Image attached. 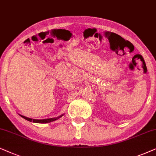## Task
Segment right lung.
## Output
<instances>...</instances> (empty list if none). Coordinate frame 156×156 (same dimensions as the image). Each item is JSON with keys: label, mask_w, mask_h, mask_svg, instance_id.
I'll list each match as a JSON object with an SVG mask.
<instances>
[{"label": "right lung", "mask_w": 156, "mask_h": 156, "mask_svg": "<svg viewBox=\"0 0 156 156\" xmlns=\"http://www.w3.org/2000/svg\"><path fill=\"white\" fill-rule=\"evenodd\" d=\"M63 115H64V114H62V115L58 116V117L47 118V119H42V120L33 119V118H27V117H26V116H24V115H20L21 116L22 118H23L24 119L28 120V121H30V122H32L33 121V123H50V122H53V121H54V120H56L58 119H59V118H61Z\"/></svg>", "instance_id": "obj_1"}]
</instances>
